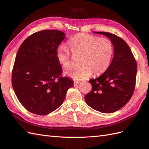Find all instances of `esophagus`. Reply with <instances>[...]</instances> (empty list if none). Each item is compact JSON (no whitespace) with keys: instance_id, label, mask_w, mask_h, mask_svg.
<instances>
[{"instance_id":"obj_1","label":"esophagus","mask_w":149,"mask_h":149,"mask_svg":"<svg viewBox=\"0 0 149 149\" xmlns=\"http://www.w3.org/2000/svg\"><path fill=\"white\" fill-rule=\"evenodd\" d=\"M79 83H80V81H74V86L77 85V84H78Z\"/></svg>"}]
</instances>
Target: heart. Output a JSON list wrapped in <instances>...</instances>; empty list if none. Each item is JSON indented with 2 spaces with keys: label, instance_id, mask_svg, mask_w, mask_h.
Wrapping results in <instances>:
<instances>
[{
  "label": "heart",
  "instance_id": "heart-1",
  "mask_svg": "<svg viewBox=\"0 0 149 149\" xmlns=\"http://www.w3.org/2000/svg\"><path fill=\"white\" fill-rule=\"evenodd\" d=\"M81 56L80 68L71 70L66 74L75 81L85 79L93 73L99 75L109 66L114 53L113 44L109 39L87 33H78L68 41V48L60 47L56 52L57 61L63 68L71 65V54Z\"/></svg>",
  "mask_w": 149,
  "mask_h": 149
}]
</instances>
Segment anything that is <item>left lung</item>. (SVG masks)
I'll list each match as a JSON object with an SVG mask.
<instances>
[{"mask_svg": "<svg viewBox=\"0 0 149 149\" xmlns=\"http://www.w3.org/2000/svg\"><path fill=\"white\" fill-rule=\"evenodd\" d=\"M109 38L114 45V57L109 66L100 77L89 79L91 92L85 96L87 104L103 113L120 109L130 100L136 82L137 63L124 40L105 31H94Z\"/></svg>", "mask_w": 149, "mask_h": 149, "instance_id": "left-lung-1", "label": "left lung"}]
</instances>
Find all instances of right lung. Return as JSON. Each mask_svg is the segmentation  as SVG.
<instances>
[{"label":"right lung","instance_id":"add662e5","mask_svg":"<svg viewBox=\"0 0 149 149\" xmlns=\"http://www.w3.org/2000/svg\"><path fill=\"white\" fill-rule=\"evenodd\" d=\"M57 30L37 31L26 38L17 53L12 84L18 100L26 110L44 116L63 102L73 80L63 77L56 52L65 38Z\"/></svg>","mask_w":149,"mask_h":149}]
</instances>
